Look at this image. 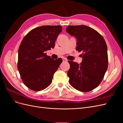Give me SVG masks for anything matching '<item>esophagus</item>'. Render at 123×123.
I'll return each instance as SVG.
<instances>
[{
  "instance_id": "1",
  "label": "esophagus",
  "mask_w": 123,
  "mask_h": 123,
  "mask_svg": "<svg viewBox=\"0 0 123 123\" xmlns=\"http://www.w3.org/2000/svg\"><path fill=\"white\" fill-rule=\"evenodd\" d=\"M62 60L63 61H67V59L66 58H62Z\"/></svg>"
}]
</instances>
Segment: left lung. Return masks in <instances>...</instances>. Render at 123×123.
<instances>
[{
	"instance_id": "left-lung-1",
	"label": "left lung",
	"mask_w": 123,
	"mask_h": 123,
	"mask_svg": "<svg viewBox=\"0 0 123 123\" xmlns=\"http://www.w3.org/2000/svg\"><path fill=\"white\" fill-rule=\"evenodd\" d=\"M66 31L76 39V50L83 52L80 64L68 61L69 83L81 92L92 90L101 83L108 68L107 46L105 40L94 29L85 25H69Z\"/></svg>"
}]
</instances>
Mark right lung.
<instances>
[{
    "instance_id": "right-lung-1",
    "label": "right lung",
    "mask_w": 123,
    "mask_h": 123,
    "mask_svg": "<svg viewBox=\"0 0 123 123\" xmlns=\"http://www.w3.org/2000/svg\"><path fill=\"white\" fill-rule=\"evenodd\" d=\"M62 31L61 25H43L32 30L25 36L18 52L17 68L26 86L33 91L47 88L62 62L54 60L45 52L55 46Z\"/></svg>"
}]
</instances>
